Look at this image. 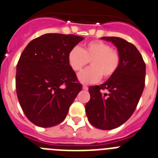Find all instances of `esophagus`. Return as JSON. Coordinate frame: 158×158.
Wrapping results in <instances>:
<instances>
[{
  "label": "esophagus",
  "instance_id": "34e87169",
  "mask_svg": "<svg viewBox=\"0 0 158 158\" xmlns=\"http://www.w3.org/2000/svg\"><path fill=\"white\" fill-rule=\"evenodd\" d=\"M82 89H83L84 90H88V86H87V85H83V86H82Z\"/></svg>",
  "mask_w": 158,
  "mask_h": 158
}]
</instances>
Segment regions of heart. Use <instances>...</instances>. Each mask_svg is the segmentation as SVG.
Listing matches in <instances>:
<instances>
[{
    "instance_id": "1",
    "label": "heart",
    "mask_w": 158,
    "mask_h": 158,
    "mask_svg": "<svg viewBox=\"0 0 158 158\" xmlns=\"http://www.w3.org/2000/svg\"><path fill=\"white\" fill-rule=\"evenodd\" d=\"M90 61L91 67L78 74V80L84 84L96 83L101 79H107L118 69L120 56L109 44L102 41H92L82 49L75 47L68 55L71 69L79 72Z\"/></svg>"
}]
</instances>
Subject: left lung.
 <instances>
[{
  "label": "left lung",
  "instance_id": "obj_1",
  "mask_svg": "<svg viewBox=\"0 0 158 158\" xmlns=\"http://www.w3.org/2000/svg\"><path fill=\"white\" fill-rule=\"evenodd\" d=\"M117 48L120 56L118 69L106 81L89 87L90 99L85 105L89 122L102 130L124 123L135 111L144 88L145 64L133 44L118 37H102ZM106 89L107 94H102Z\"/></svg>",
  "mask_w": 158,
  "mask_h": 158
}]
</instances>
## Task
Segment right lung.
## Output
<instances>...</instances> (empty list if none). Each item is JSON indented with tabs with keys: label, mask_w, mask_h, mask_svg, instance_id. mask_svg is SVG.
Segmentation results:
<instances>
[{
	"label": "right lung",
	"mask_w": 158,
	"mask_h": 158,
	"mask_svg": "<svg viewBox=\"0 0 158 158\" xmlns=\"http://www.w3.org/2000/svg\"><path fill=\"white\" fill-rule=\"evenodd\" d=\"M81 36L45 34L31 41L18 62L16 89L27 118L41 127L63 122L81 90L68 55Z\"/></svg>",
	"instance_id": "1"
}]
</instances>
